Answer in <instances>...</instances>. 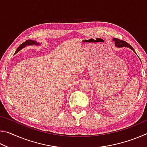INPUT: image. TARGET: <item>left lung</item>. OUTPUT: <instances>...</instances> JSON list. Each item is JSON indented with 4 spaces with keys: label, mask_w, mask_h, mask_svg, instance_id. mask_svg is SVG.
Here are the masks:
<instances>
[{
    "label": "left lung",
    "mask_w": 147,
    "mask_h": 147,
    "mask_svg": "<svg viewBox=\"0 0 147 147\" xmlns=\"http://www.w3.org/2000/svg\"><path fill=\"white\" fill-rule=\"evenodd\" d=\"M113 41H115V45L118 47H129L130 49L132 50V51L136 53L135 51L133 49V47H131L130 44H128L127 42L124 41L123 40H121L120 39H117V38H114Z\"/></svg>",
    "instance_id": "8db88e82"
}]
</instances>
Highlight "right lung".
Here are the masks:
<instances>
[{
  "label": "right lung",
  "mask_w": 147,
  "mask_h": 147,
  "mask_svg": "<svg viewBox=\"0 0 147 147\" xmlns=\"http://www.w3.org/2000/svg\"><path fill=\"white\" fill-rule=\"evenodd\" d=\"M39 43H36V41H32V40H30V39H28V40H26V41H24V43H22V44L21 45H20V46L18 47V49H17V51H16V53H15V54H16V53H18L19 51H21V50L22 49L24 48V47H26V45H39Z\"/></svg>",
  "instance_id": "obj_1"
}]
</instances>
